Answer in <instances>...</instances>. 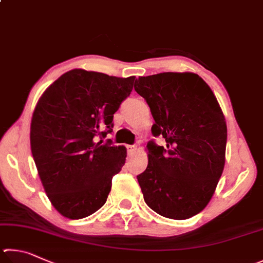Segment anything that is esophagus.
Returning <instances> with one entry per match:
<instances>
[{
    "instance_id": "obj_1",
    "label": "esophagus",
    "mask_w": 263,
    "mask_h": 263,
    "mask_svg": "<svg viewBox=\"0 0 263 263\" xmlns=\"http://www.w3.org/2000/svg\"><path fill=\"white\" fill-rule=\"evenodd\" d=\"M127 150H128V153H129V154L133 155L134 153H136V150H137V145H127Z\"/></svg>"
}]
</instances>
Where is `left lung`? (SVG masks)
I'll list each match as a JSON object with an SVG mask.
<instances>
[{
	"mask_svg": "<svg viewBox=\"0 0 263 263\" xmlns=\"http://www.w3.org/2000/svg\"><path fill=\"white\" fill-rule=\"evenodd\" d=\"M135 91L148 103L154 136L148 166L137 176L145 203L164 217L187 219L213 197L225 165L228 128L210 86L194 72L139 77Z\"/></svg>",
	"mask_w": 263,
	"mask_h": 263,
	"instance_id": "1",
	"label": "left lung"
}]
</instances>
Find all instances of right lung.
I'll list each match as a JSON object with an SVG mask.
<instances>
[{
  "mask_svg": "<svg viewBox=\"0 0 263 263\" xmlns=\"http://www.w3.org/2000/svg\"><path fill=\"white\" fill-rule=\"evenodd\" d=\"M134 81L135 76L72 69L36 103L31 120L32 156L50 203L64 217H87L107 200L127 149L101 139L112 132L113 114L130 95Z\"/></svg>",
  "mask_w": 263,
  "mask_h": 263,
  "instance_id": "obj_1",
  "label": "right lung"
}]
</instances>
